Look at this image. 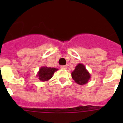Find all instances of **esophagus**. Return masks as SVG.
<instances>
[{"instance_id": "esophagus-1", "label": "esophagus", "mask_w": 123, "mask_h": 123, "mask_svg": "<svg viewBox=\"0 0 123 123\" xmlns=\"http://www.w3.org/2000/svg\"><path fill=\"white\" fill-rule=\"evenodd\" d=\"M61 68L63 69H66L67 68V67L66 65H64V66H61Z\"/></svg>"}]
</instances>
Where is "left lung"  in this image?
Listing matches in <instances>:
<instances>
[{
	"label": "left lung",
	"instance_id": "obj_1",
	"mask_svg": "<svg viewBox=\"0 0 123 123\" xmlns=\"http://www.w3.org/2000/svg\"><path fill=\"white\" fill-rule=\"evenodd\" d=\"M71 76L77 84L79 85H84L88 82L91 78V74L84 65L79 63L71 73Z\"/></svg>",
	"mask_w": 123,
	"mask_h": 123
}]
</instances>
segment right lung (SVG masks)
<instances>
[{"instance_id":"obj_1","label":"right lung","mask_w":123,"mask_h":123,"mask_svg":"<svg viewBox=\"0 0 123 123\" xmlns=\"http://www.w3.org/2000/svg\"><path fill=\"white\" fill-rule=\"evenodd\" d=\"M58 70L55 68H48L47 67H42L39 69L38 72L37 77L41 81H47L52 78L54 73Z\"/></svg>"}]
</instances>
